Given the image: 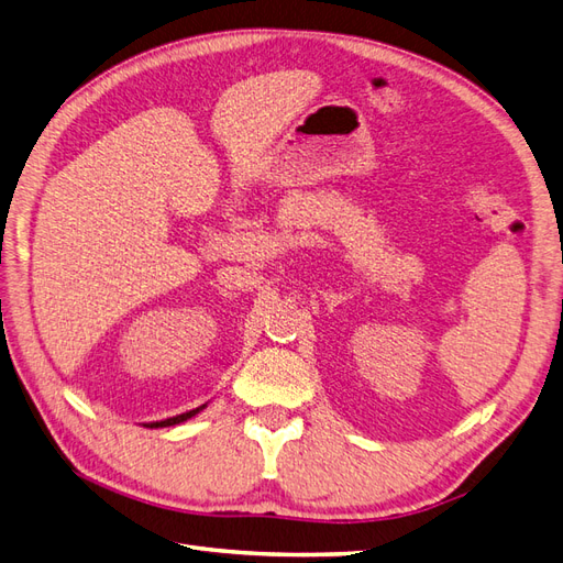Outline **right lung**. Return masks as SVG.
I'll use <instances>...</instances> for the list:
<instances>
[{
  "mask_svg": "<svg viewBox=\"0 0 563 563\" xmlns=\"http://www.w3.org/2000/svg\"><path fill=\"white\" fill-rule=\"evenodd\" d=\"M201 409H207V405H201L192 411H185V413H178V416H170V419H164V421H152V423H144V428H166V426H178L187 419H192V416H197Z\"/></svg>",
  "mask_w": 563,
  "mask_h": 563,
  "instance_id": "right-lung-1",
  "label": "right lung"
}]
</instances>
